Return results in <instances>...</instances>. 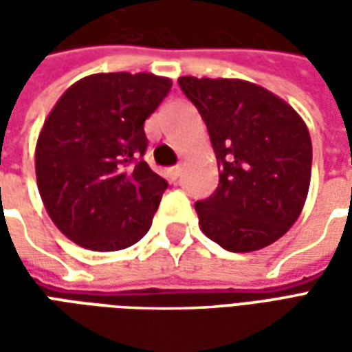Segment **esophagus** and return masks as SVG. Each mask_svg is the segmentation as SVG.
Instances as JSON below:
<instances>
[{
    "mask_svg": "<svg viewBox=\"0 0 352 352\" xmlns=\"http://www.w3.org/2000/svg\"><path fill=\"white\" fill-rule=\"evenodd\" d=\"M181 173H183V168H181V166H173V168L168 169V175L171 181H179V179H181Z\"/></svg>",
    "mask_w": 352,
    "mask_h": 352,
    "instance_id": "esophagus-1",
    "label": "esophagus"
}]
</instances>
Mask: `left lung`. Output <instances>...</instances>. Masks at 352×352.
Listing matches in <instances>:
<instances>
[{"mask_svg":"<svg viewBox=\"0 0 352 352\" xmlns=\"http://www.w3.org/2000/svg\"><path fill=\"white\" fill-rule=\"evenodd\" d=\"M211 138L219 186L196 201L199 226L232 252L264 249L302 213L313 148L307 126L287 101L239 79L181 77Z\"/></svg>","mask_w":352,"mask_h":352,"instance_id":"left-lung-1","label":"left lung"}]
</instances>
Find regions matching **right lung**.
I'll use <instances>...</instances> for the list:
<instances>
[{
    "instance_id": "right-lung-1",
    "label": "right lung",
    "mask_w": 352,
    "mask_h": 352,
    "mask_svg": "<svg viewBox=\"0 0 352 352\" xmlns=\"http://www.w3.org/2000/svg\"><path fill=\"white\" fill-rule=\"evenodd\" d=\"M171 80L98 73L77 80L45 120L35 175L58 230L85 249L120 251L145 236L168 181L143 160L145 120Z\"/></svg>"
}]
</instances>
